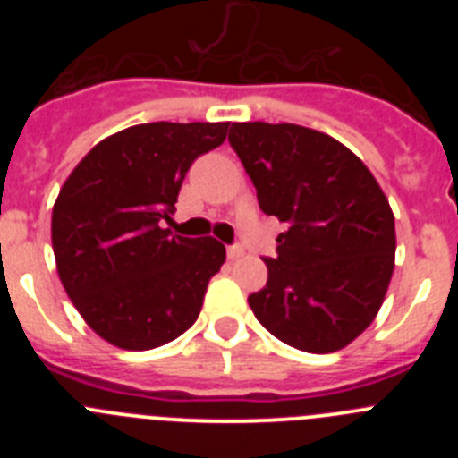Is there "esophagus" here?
<instances>
[{
    "mask_svg": "<svg viewBox=\"0 0 458 458\" xmlns=\"http://www.w3.org/2000/svg\"><path fill=\"white\" fill-rule=\"evenodd\" d=\"M242 254H245V250H242L241 245H229V248H226V257L229 259H241Z\"/></svg>",
    "mask_w": 458,
    "mask_h": 458,
    "instance_id": "esophagus-1",
    "label": "esophagus"
}]
</instances>
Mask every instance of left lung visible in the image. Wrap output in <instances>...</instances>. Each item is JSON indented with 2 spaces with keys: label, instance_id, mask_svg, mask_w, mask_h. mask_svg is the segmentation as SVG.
<instances>
[{
  "label": "left lung",
  "instance_id": "8db88e82",
  "mask_svg": "<svg viewBox=\"0 0 458 458\" xmlns=\"http://www.w3.org/2000/svg\"><path fill=\"white\" fill-rule=\"evenodd\" d=\"M233 151L266 216L284 222L268 282L248 298L279 342L307 353L349 346L378 314L394 270V216L374 174L326 132L233 123Z\"/></svg>",
  "mask_w": 458,
  "mask_h": 458
}]
</instances>
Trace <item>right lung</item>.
<instances>
[{
	"label": "right lung",
	"mask_w": 458,
	"mask_h": 458,
	"mask_svg": "<svg viewBox=\"0 0 458 458\" xmlns=\"http://www.w3.org/2000/svg\"><path fill=\"white\" fill-rule=\"evenodd\" d=\"M222 123L131 125L98 141L52 208V250L68 298L93 333L123 351L183 335L225 264L216 238L163 229L190 165L226 140Z\"/></svg>",
	"instance_id": "add662e5"
}]
</instances>
